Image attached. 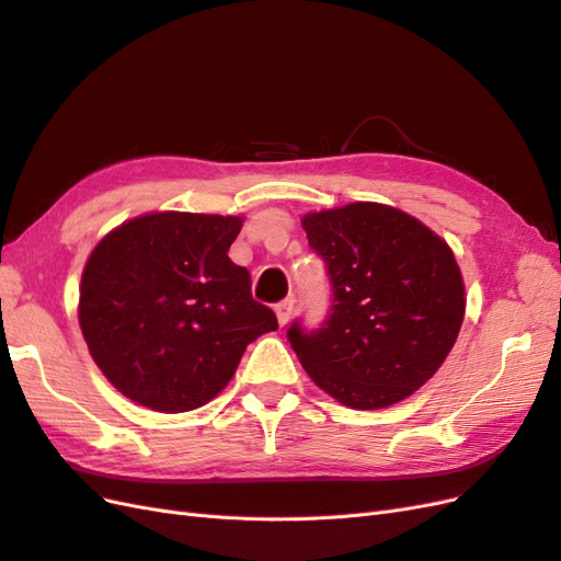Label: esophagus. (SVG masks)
<instances>
[{
	"label": "esophagus",
	"mask_w": 561,
	"mask_h": 561,
	"mask_svg": "<svg viewBox=\"0 0 561 561\" xmlns=\"http://www.w3.org/2000/svg\"><path fill=\"white\" fill-rule=\"evenodd\" d=\"M294 296H289V298H284V300H279V304L275 306V312H277V320H279V324H286L291 320V314H294Z\"/></svg>",
	"instance_id": "1"
}]
</instances>
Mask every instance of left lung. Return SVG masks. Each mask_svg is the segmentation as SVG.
<instances>
[{
	"mask_svg": "<svg viewBox=\"0 0 561 561\" xmlns=\"http://www.w3.org/2000/svg\"><path fill=\"white\" fill-rule=\"evenodd\" d=\"M324 261L332 306L289 343L339 403L379 410L417 391L448 357L465 318V284L448 243L412 215L360 201L304 218Z\"/></svg>",
	"mask_w": 561,
	"mask_h": 561,
	"instance_id": "obj_1",
	"label": "left lung"
}]
</instances>
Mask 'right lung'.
Returning <instances> with one entry per match:
<instances>
[{"instance_id": "1", "label": "right lung", "mask_w": 561, "mask_h": 561, "mask_svg": "<svg viewBox=\"0 0 561 561\" xmlns=\"http://www.w3.org/2000/svg\"><path fill=\"white\" fill-rule=\"evenodd\" d=\"M241 218L151 213L96 243L82 272L80 327L104 377L156 412L206 405L277 318L229 261Z\"/></svg>"}]
</instances>
